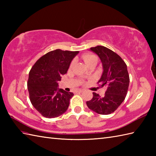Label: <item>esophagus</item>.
I'll return each mask as SVG.
<instances>
[{
  "mask_svg": "<svg viewBox=\"0 0 156 156\" xmlns=\"http://www.w3.org/2000/svg\"><path fill=\"white\" fill-rule=\"evenodd\" d=\"M82 91H83V90H78L77 92H82Z\"/></svg>",
  "mask_w": 156,
  "mask_h": 156,
  "instance_id": "esophagus-1",
  "label": "esophagus"
}]
</instances>
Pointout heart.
I'll return each mask as SVG.
<instances>
[{
	"instance_id": "obj_1",
	"label": "heart",
	"mask_w": 156,
	"mask_h": 156,
	"mask_svg": "<svg viewBox=\"0 0 156 156\" xmlns=\"http://www.w3.org/2000/svg\"><path fill=\"white\" fill-rule=\"evenodd\" d=\"M82 58H83L84 62L86 63V64L88 66L92 60H94V59H97V57H96L95 55H92V54H85V55L82 56ZM72 64H73V63H72V64H71V66H72Z\"/></svg>"
}]
</instances>
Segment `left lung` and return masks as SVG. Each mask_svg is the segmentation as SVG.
Returning <instances> with one entry per match:
<instances>
[{
    "instance_id": "1",
    "label": "left lung",
    "mask_w": 156,
    "mask_h": 156,
    "mask_svg": "<svg viewBox=\"0 0 156 156\" xmlns=\"http://www.w3.org/2000/svg\"><path fill=\"white\" fill-rule=\"evenodd\" d=\"M100 58L103 72L98 84L107 87L103 97L93 92V97L87 102L90 110L100 115H109L117 110L126 97L129 85L127 65L113 51L104 46L91 48Z\"/></svg>"
}]
</instances>
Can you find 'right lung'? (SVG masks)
Segmentation results:
<instances>
[{"mask_svg": "<svg viewBox=\"0 0 156 156\" xmlns=\"http://www.w3.org/2000/svg\"><path fill=\"white\" fill-rule=\"evenodd\" d=\"M78 53L55 49L41 56L31 68L27 81L29 99L44 117H58L67 111L74 94L58 88V82L67 73L72 60Z\"/></svg>", "mask_w": 156, "mask_h": 156, "instance_id": "right-lung-1", "label": "right lung"}]
</instances>
